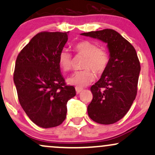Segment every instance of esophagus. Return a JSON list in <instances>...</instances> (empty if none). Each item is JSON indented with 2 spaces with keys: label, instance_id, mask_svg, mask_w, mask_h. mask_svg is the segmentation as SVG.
Segmentation results:
<instances>
[{
  "label": "esophagus",
  "instance_id": "1",
  "mask_svg": "<svg viewBox=\"0 0 155 155\" xmlns=\"http://www.w3.org/2000/svg\"><path fill=\"white\" fill-rule=\"evenodd\" d=\"M83 91V88H80L78 87H76V92L77 94H79L80 92Z\"/></svg>",
  "mask_w": 155,
  "mask_h": 155
}]
</instances>
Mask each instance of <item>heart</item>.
Returning <instances> with one entry per match:
<instances>
[{"mask_svg": "<svg viewBox=\"0 0 155 155\" xmlns=\"http://www.w3.org/2000/svg\"><path fill=\"white\" fill-rule=\"evenodd\" d=\"M74 50L77 54L86 58L83 64L85 70L76 71L68 78L67 82L78 87L87 86L95 80V74L90 70L100 74L107 67L109 62V55L104 48H98L95 43L89 41H82L74 46ZM60 67L68 71L72 67V56L66 49H63L58 56Z\"/></svg>", "mask_w": 155, "mask_h": 155, "instance_id": "heart-1", "label": "heart"}]
</instances>
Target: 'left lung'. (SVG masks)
<instances>
[{
	"instance_id": "1",
	"label": "left lung",
	"mask_w": 155,
	"mask_h": 155,
	"mask_svg": "<svg viewBox=\"0 0 155 155\" xmlns=\"http://www.w3.org/2000/svg\"><path fill=\"white\" fill-rule=\"evenodd\" d=\"M81 35L107 44L109 62L101 79L90 88L93 97L87 106V113L97 123L114 124L127 114L136 98L140 71L136 51L112 29Z\"/></svg>"
}]
</instances>
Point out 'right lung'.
I'll list each match as a JSON object with an SVG mask.
<instances>
[{"instance_id": "add662e5", "label": "right lung", "mask_w": 155, "mask_h": 155, "mask_svg": "<svg viewBox=\"0 0 155 155\" xmlns=\"http://www.w3.org/2000/svg\"><path fill=\"white\" fill-rule=\"evenodd\" d=\"M67 33L41 32L17 56L14 82L21 106L33 122L43 128L65 120L68 101L76 95L65 84L58 56L68 41Z\"/></svg>"}]
</instances>
